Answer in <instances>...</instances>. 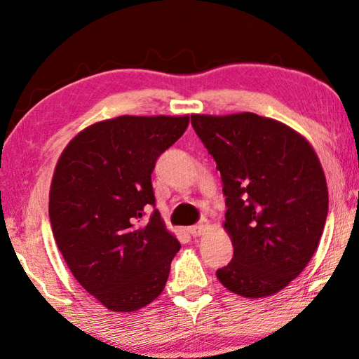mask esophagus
<instances>
[{
    "label": "esophagus",
    "instance_id": "1",
    "mask_svg": "<svg viewBox=\"0 0 359 359\" xmlns=\"http://www.w3.org/2000/svg\"><path fill=\"white\" fill-rule=\"evenodd\" d=\"M208 228H210V223H208V219H202L201 223H197V224H194V226H191V228H189V233H191V236L197 237V236L205 234V231H207Z\"/></svg>",
    "mask_w": 359,
    "mask_h": 359
}]
</instances>
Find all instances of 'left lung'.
<instances>
[{"instance_id": "left-lung-1", "label": "left lung", "mask_w": 359, "mask_h": 359, "mask_svg": "<svg viewBox=\"0 0 359 359\" xmlns=\"http://www.w3.org/2000/svg\"><path fill=\"white\" fill-rule=\"evenodd\" d=\"M222 173L234 247L217 271L226 289L263 299L287 287L311 260L327 218V183L313 146L290 126L252 112L192 114Z\"/></svg>"}]
</instances>
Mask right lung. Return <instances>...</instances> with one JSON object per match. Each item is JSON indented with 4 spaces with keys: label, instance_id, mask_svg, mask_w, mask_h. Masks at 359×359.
<instances>
[{
    "label": "right lung",
    "instance_id": "right-lung-1",
    "mask_svg": "<svg viewBox=\"0 0 359 359\" xmlns=\"http://www.w3.org/2000/svg\"><path fill=\"white\" fill-rule=\"evenodd\" d=\"M189 115L120 117L81 130L60 154L49 189L57 249L81 287L110 311L131 313L167 284L181 244L156 205L151 175Z\"/></svg>",
    "mask_w": 359,
    "mask_h": 359
}]
</instances>
